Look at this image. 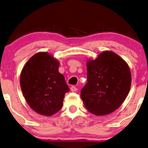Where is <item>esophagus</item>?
I'll return each mask as SVG.
<instances>
[{
	"mask_svg": "<svg viewBox=\"0 0 148 148\" xmlns=\"http://www.w3.org/2000/svg\"><path fill=\"white\" fill-rule=\"evenodd\" d=\"M71 91H72V92H75V91H77V88H76L75 86H72L71 88Z\"/></svg>",
	"mask_w": 148,
	"mask_h": 148,
	"instance_id": "1",
	"label": "esophagus"
}]
</instances>
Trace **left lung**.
I'll use <instances>...</instances> for the list:
<instances>
[{"label":"left lung","mask_w":148,"mask_h":148,"mask_svg":"<svg viewBox=\"0 0 148 148\" xmlns=\"http://www.w3.org/2000/svg\"><path fill=\"white\" fill-rule=\"evenodd\" d=\"M88 83L80 97L85 107L95 115L111 113L123 104L131 86L130 68L112 51H104L87 63Z\"/></svg>","instance_id":"1"}]
</instances>
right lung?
Masks as SVG:
<instances>
[{
  "instance_id": "right-lung-1",
  "label": "right lung",
  "mask_w": 148,
  "mask_h": 148,
  "mask_svg": "<svg viewBox=\"0 0 148 148\" xmlns=\"http://www.w3.org/2000/svg\"><path fill=\"white\" fill-rule=\"evenodd\" d=\"M59 62L45 52L30 58L21 71L20 83L25 100L34 111L51 116L63 106L65 94L70 90L58 71Z\"/></svg>"
}]
</instances>
